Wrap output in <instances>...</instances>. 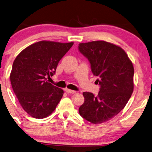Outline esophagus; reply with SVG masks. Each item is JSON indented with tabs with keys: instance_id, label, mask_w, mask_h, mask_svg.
Here are the masks:
<instances>
[{
	"instance_id": "34e87169",
	"label": "esophagus",
	"mask_w": 152,
	"mask_h": 152,
	"mask_svg": "<svg viewBox=\"0 0 152 152\" xmlns=\"http://www.w3.org/2000/svg\"><path fill=\"white\" fill-rule=\"evenodd\" d=\"M65 91L66 93H68V94H75V93H76V91H75L70 90V89H68V88H66Z\"/></svg>"
}]
</instances>
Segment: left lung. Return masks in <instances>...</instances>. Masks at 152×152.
Listing matches in <instances>:
<instances>
[{"instance_id":"obj_1","label":"left lung","mask_w":152,"mask_h":152,"mask_svg":"<svg viewBox=\"0 0 152 152\" xmlns=\"http://www.w3.org/2000/svg\"><path fill=\"white\" fill-rule=\"evenodd\" d=\"M78 50L90 62L100 85L98 96L83 93L84 103L80 106L79 114L91 123H103L117 115L130 98L134 67L121 47L107 42L81 43Z\"/></svg>"}]
</instances>
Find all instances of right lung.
I'll return each instance as SVG.
<instances>
[{"label":"right lung","mask_w":152,"mask_h":152,"mask_svg":"<svg viewBox=\"0 0 152 152\" xmlns=\"http://www.w3.org/2000/svg\"><path fill=\"white\" fill-rule=\"evenodd\" d=\"M74 45L40 41L27 47L13 62L10 82L22 107L34 118L52 114L63 96L62 89L47 81Z\"/></svg>","instance_id":"1"}]
</instances>
